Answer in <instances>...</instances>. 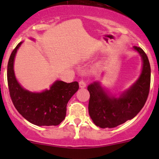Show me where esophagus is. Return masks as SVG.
I'll return each instance as SVG.
<instances>
[{
	"instance_id": "esophagus-1",
	"label": "esophagus",
	"mask_w": 159,
	"mask_h": 159,
	"mask_svg": "<svg viewBox=\"0 0 159 159\" xmlns=\"http://www.w3.org/2000/svg\"><path fill=\"white\" fill-rule=\"evenodd\" d=\"M79 87L81 89H84L86 87V82L84 81H79Z\"/></svg>"
}]
</instances>
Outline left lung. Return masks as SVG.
<instances>
[{"mask_svg": "<svg viewBox=\"0 0 159 159\" xmlns=\"http://www.w3.org/2000/svg\"><path fill=\"white\" fill-rule=\"evenodd\" d=\"M133 48L142 60L139 79L118 98L109 95L98 81L88 87L90 93L89 112L94 125L102 129L115 128L132 119L142 110L148 98L151 82V68L148 57L141 48Z\"/></svg>", "mask_w": 159, "mask_h": 159, "instance_id": "left-lung-1", "label": "left lung"}]
</instances>
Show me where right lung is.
<instances>
[{"instance_id": "1", "label": "right lung", "mask_w": 159, "mask_h": 159, "mask_svg": "<svg viewBox=\"0 0 159 159\" xmlns=\"http://www.w3.org/2000/svg\"><path fill=\"white\" fill-rule=\"evenodd\" d=\"M22 43L12 51L7 64V84L13 104L25 119L35 125H58L66 116L68 101L79 89L78 83L57 80L49 90L41 92H30L24 89L16 79L14 70V57Z\"/></svg>"}]
</instances>
